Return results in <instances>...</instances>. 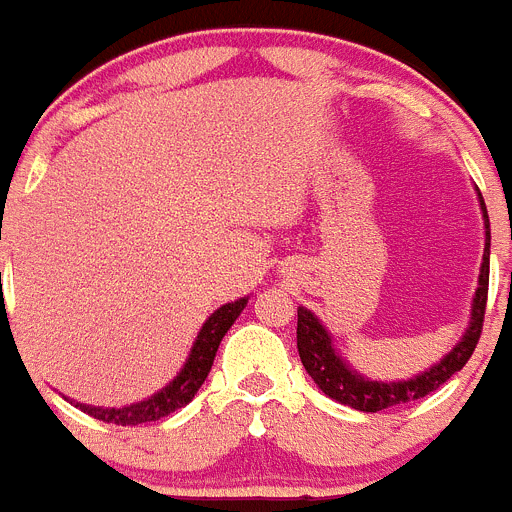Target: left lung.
<instances>
[{"instance_id":"8db88e82","label":"left lung","mask_w":512,"mask_h":512,"mask_svg":"<svg viewBox=\"0 0 512 512\" xmlns=\"http://www.w3.org/2000/svg\"><path fill=\"white\" fill-rule=\"evenodd\" d=\"M477 191V202H480L482 222H485V252H482L480 275H477V290L472 295L470 305V321H467L465 333L460 341L439 358L437 364L429 369L419 371V374L409 376V379L399 381H379L369 379L361 371L353 369L346 358L338 353L333 346V336L328 328L323 326L321 318L310 313L308 308L300 305L298 308V353L303 361L305 371L315 386L326 396L336 399L338 404L358 409V412H381V409L396 407V404H407V401L422 399L429 391L439 389L444 381L450 379L455 371L470 361L472 351H475L477 341L482 333V318H485V303H487V280H490V219H487L485 202H482L480 189Z\"/></svg>"}]
</instances>
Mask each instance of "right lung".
I'll return each mask as SVG.
<instances>
[{
    "label": "right lung",
    "mask_w": 512,
    "mask_h": 512,
    "mask_svg": "<svg viewBox=\"0 0 512 512\" xmlns=\"http://www.w3.org/2000/svg\"><path fill=\"white\" fill-rule=\"evenodd\" d=\"M247 300H250V295L234 300V303H224L222 308L214 310L207 321H204V326L199 328L197 338H194V346H191L179 374L164 389L148 396V399L133 401V404H126V407H93V404H80L75 399H70V404H75L80 412L90 414L93 419H100V422L108 424H121V427H136V424L156 422L161 417H169L176 409L186 407L194 399V394L202 389L204 379L212 371L214 356H217V348L222 343L224 333L240 318Z\"/></svg>",
    "instance_id": "1"
}]
</instances>
